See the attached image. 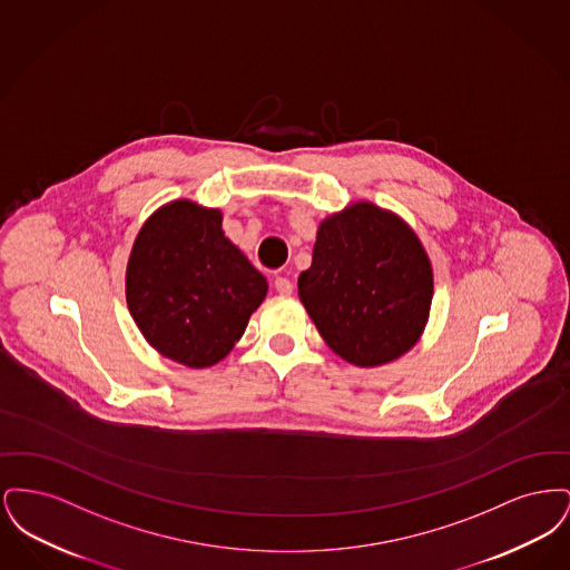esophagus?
I'll return each mask as SVG.
<instances>
[{
	"label": "esophagus",
	"mask_w": 570,
	"mask_h": 570,
	"mask_svg": "<svg viewBox=\"0 0 570 570\" xmlns=\"http://www.w3.org/2000/svg\"><path fill=\"white\" fill-rule=\"evenodd\" d=\"M273 288H275L277 295H284V297H286V295H293V282L286 279V277H275Z\"/></svg>",
	"instance_id": "obj_1"
}]
</instances>
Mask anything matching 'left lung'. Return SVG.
Masks as SVG:
<instances>
[{
  "label": "left lung",
  "instance_id": "obj_1",
  "mask_svg": "<svg viewBox=\"0 0 570 570\" xmlns=\"http://www.w3.org/2000/svg\"><path fill=\"white\" fill-rule=\"evenodd\" d=\"M297 288L333 353L356 367H380L421 340L434 269L404 217L354 200L318 224L312 265Z\"/></svg>",
  "mask_w": 570,
  "mask_h": 570
}]
</instances>
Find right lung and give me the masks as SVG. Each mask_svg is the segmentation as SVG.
I'll return each instance as SVG.
<instances>
[{"label":"right lung","mask_w":570,"mask_h":570,"mask_svg":"<svg viewBox=\"0 0 570 570\" xmlns=\"http://www.w3.org/2000/svg\"><path fill=\"white\" fill-rule=\"evenodd\" d=\"M267 291V277L224 235L222 212L190 198L145 219L126 267L138 331L156 353L194 370L235 348Z\"/></svg>","instance_id":"1"}]
</instances>
